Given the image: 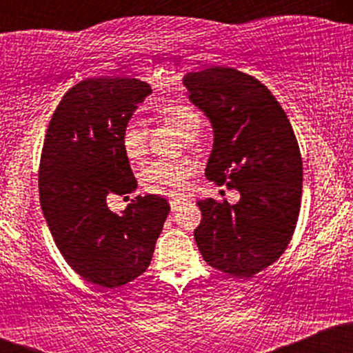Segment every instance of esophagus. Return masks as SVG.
<instances>
[{
  "mask_svg": "<svg viewBox=\"0 0 353 353\" xmlns=\"http://www.w3.org/2000/svg\"><path fill=\"white\" fill-rule=\"evenodd\" d=\"M185 201H188V199H182V197H174V199L169 201V202H171V209H172V212H174V210L179 209L182 204H185Z\"/></svg>",
  "mask_w": 353,
  "mask_h": 353,
  "instance_id": "1",
  "label": "esophagus"
}]
</instances>
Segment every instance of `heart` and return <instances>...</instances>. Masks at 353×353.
Returning a JSON list of instances; mask_svg holds the SVG:
<instances>
[{"instance_id":"heart-1","label":"heart","mask_w":353,"mask_h":353,"mask_svg":"<svg viewBox=\"0 0 353 353\" xmlns=\"http://www.w3.org/2000/svg\"><path fill=\"white\" fill-rule=\"evenodd\" d=\"M159 116L172 124L182 137L199 132L202 119L196 108L185 103L168 104L159 108ZM121 148L131 164H141L148 154V137L143 121L131 117L121 131ZM196 165L189 161H156L141 174V185L145 192L157 196H182Z\"/></svg>"}]
</instances>
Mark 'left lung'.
I'll use <instances>...</instances> for the list:
<instances>
[{
	"instance_id": "1",
	"label": "left lung",
	"mask_w": 353,
	"mask_h": 353,
	"mask_svg": "<svg viewBox=\"0 0 353 353\" xmlns=\"http://www.w3.org/2000/svg\"><path fill=\"white\" fill-rule=\"evenodd\" d=\"M189 99L208 114L214 148L205 177L241 201H199L194 239L210 267L252 277L283 254L297 225L302 156L279 101L254 76L212 66L184 78Z\"/></svg>"
}]
</instances>
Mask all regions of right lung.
Listing matches in <instances>:
<instances>
[{
    "label": "right lung",
    "mask_w": 353,
    "mask_h": 353,
    "mask_svg": "<svg viewBox=\"0 0 353 353\" xmlns=\"http://www.w3.org/2000/svg\"><path fill=\"white\" fill-rule=\"evenodd\" d=\"M151 86L136 78H88L63 96L39 161V201L64 261L99 289H117L148 270L169 202L137 196L123 214L109 196L137 188L121 131Z\"/></svg>",
    "instance_id": "obj_1"
}]
</instances>
